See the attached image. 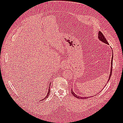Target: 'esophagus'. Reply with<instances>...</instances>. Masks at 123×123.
<instances>
[{
    "instance_id": "34e87169",
    "label": "esophagus",
    "mask_w": 123,
    "mask_h": 123,
    "mask_svg": "<svg viewBox=\"0 0 123 123\" xmlns=\"http://www.w3.org/2000/svg\"><path fill=\"white\" fill-rule=\"evenodd\" d=\"M69 67V66H68V63L67 62H62V63L61 64V68H62V69H65L66 68H68Z\"/></svg>"
}]
</instances>
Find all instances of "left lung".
Wrapping results in <instances>:
<instances>
[{"label":"left lung","mask_w":123,"mask_h":123,"mask_svg":"<svg viewBox=\"0 0 123 123\" xmlns=\"http://www.w3.org/2000/svg\"><path fill=\"white\" fill-rule=\"evenodd\" d=\"M98 38L99 39V40H100L101 41L103 42H104L106 44H108V43L107 41L106 40V39L105 38V37H104V36L103 35V34L100 31H99V33H98ZM113 56H112L111 57V72H110V74H109V78H108V81L107 82L109 81V80H110L111 79V74H112V70H113ZM71 93L72 94V95L74 96V97H75V98H78V99H86V98H88V97H80L79 96H77V95H75V94L74 93V91H72V89L71 90Z\"/></svg>","instance_id":"8db88e82"}]
</instances>
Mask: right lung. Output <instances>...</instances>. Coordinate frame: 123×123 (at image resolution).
<instances>
[{"mask_svg":"<svg viewBox=\"0 0 123 123\" xmlns=\"http://www.w3.org/2000/svg\"><path fill=\"white\" fill-rule=\"evenodd\" d=\"M49 87H50V85H49V90H48V94H47V95H46V96L44 98V99H42V100H44V99H46V98H47L48 97L49 95V93H50V90H49Z\"/></svg>","mask_w":123,"mask_h":123,"instance_id":"obj_1","label":"right lung"}]
</instances>
